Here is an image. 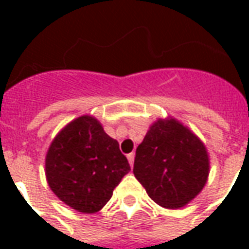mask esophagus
<instances>
[{"mask_svg": "<svg viewBox=\"0 0 249 249\" xmlns=\"http://www.w3.org/2000/svg\"><path fill=\"white\" fill-rule=\"evenodd\" d=\"M126 159H128V161H129L130 167H133V161H135V153H129V155H126Z\"/></svg>", "mask_w": 249, "mask_h": 249, "instance_id": "esophagus-1", "label": "esophagus"}]
</instances>
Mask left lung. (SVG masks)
<instances>
[{"label": "left lung", "instance_id": "left-lung-1", "mask_svg": "<svg viewBox=\"0 0 249 249\" xmlns=\"http://www.w3.org/2000/svg\"><path fill=\"white\" fill-rule=\"evenodd\" d=\"M133 173L155 203L178 209L207 184L208 152L203 141L180 121L159 119L136 149Z\"/></svg>", "mask_w": 249, "mask_h": 249}]
</instances>
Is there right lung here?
<instances>
[{"label": "right lung", "mask_w": 249, "mask_h": 249, "mask_svg": "<svg viewBox=\"0 0 249 249\" xmlns=\"http://www.w3.org/2000/svg\"><path fill=\"white\" fill-rule=\"evenodd\" d=\"M130 171L119 142L96 117L84 114L65 125L45 157L46 181L62 203L81 213H96Z\"/></svg>", "instance_id": "add662e5"}]
</instances>
